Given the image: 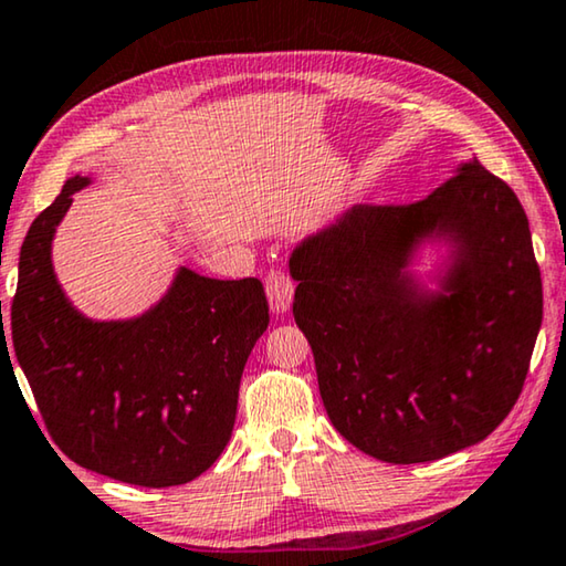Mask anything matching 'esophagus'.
Segmentation results:
<instances>
[{
    "label": "esophagus",
    "mask_w": 566,
    "mask_h": 566,
    "mask_svg": "<svg viewBox=\"0 0 566 566\" xmlns=\"http://www.w3.org/2000/svg\"><path fill=\"white\" fill-rule=\"evenodd\" d=\"M293 289H296V285H293V281L283 273V270H270V273L265 275L268 301H270V308H273L275 314H285V311L291 308Z\"/></svg>",
    "instance_id": "1"
}]
</instances>
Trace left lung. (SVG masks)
Listing matches in <instances>:
<instances>
[{
	"label": "left lung",
	"instance_id": "1",
	"mask_svg": "<svg viewBox=\"0 0 566 566\" xmlns=\"http://www.w3.org/2000/svg\"><path fill=\"white\" fill-rule=\"evenodd\" d=\"M426 247L442 255L419 274ZM289 268L324 408L359 452L441 460L511 413L542 329V273L518 196L478 158L423 201L347 209Z\"/></svg>",
	"mask_w": 566,
	"mask_h": 566
}]
</instances>
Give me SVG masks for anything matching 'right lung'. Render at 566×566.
Masks as SVG:
<instances>
[{
	"instance_id": "1",
	"label": "right lung",
	"mask_w": 566,
	"mask_h": 566,
	"mask_svg": "<svg viewBox=\"0 0 566 566\" xmlns=\"http://www.w3.org/2000/svg\"><path fill=\"white\" fill-rule=\"evenodd\" d=\"M92 184L71 176L24 237L14 355L73 462L129 485H184L232 437L244 363L270 322L265 289L258 277L219 281L181 265L143 314H81L55 275L53 240L71 196ZM0 344L7 349L4 332Z\"/></svg>"
}]
</instances>
